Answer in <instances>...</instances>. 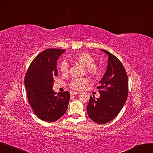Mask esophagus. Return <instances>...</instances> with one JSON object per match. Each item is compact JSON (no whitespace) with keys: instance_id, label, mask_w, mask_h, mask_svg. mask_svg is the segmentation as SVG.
<instances>
[{"instance_id":"obj_1","label":"esophagus","mask_w":153,"mask_h":153,"mask_svg":"<svg viewBox=\"0 0 153 153\" xmlns=\"http://www.w3.org/2000/svg\"><path fill=\"white\" fill-rule=\"evenodd\" d=\"M70 94H71V95L74 96V95H78V92H76V91H71V92H70Z\"/></svg>"}]
</instances>
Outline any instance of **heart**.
<instances>
[{"mask_svg": "<svg viewBox=\"0 0 153 153\" xmlns=\"http://www.w3.org/2000/svg\"><path fill=\"white\" fill-rule=\"evenodd\" d=\"M72 59L81 65L86 67L88 74L94 78H99L102 74V70L100 65L95 63V58L88 53L80 52L72 57ZM60 71L66 73L69 70V65L66 61H63L59 65ZM89 84V80L85 78H74L70 83V87L76 90H82Z\"/></svg>", "mask_w": 153, "mask_h": 153, "instance_id": "obj_1", "label": "heart"}]
</instances>
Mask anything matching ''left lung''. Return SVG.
I'll use <instances>...</instances> for the list:
<instances>
[{
    "label": "left lung",
    "mask_w": 153,
    "mask_h": 153,
    "mask_svg": "<svg viewBox=\"0 0 153 153\" xmlns=\"http://www.w3.org/2000/svg\"><path fill=\"white\" fill-rule=\"evenodd\" d=\"M108 54L107 71L100 82V97L95 99L90 97L87 107L89 117L95 123L103 124L114 119L123 108L128 95V77L120 61L114 54L101 50Z\"/></svg>",
    "instance_id": "obj_1"
}]
</instances>
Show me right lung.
Listing matches in <instances>:
<instances>
[{"label": "right lung", "mask_w": 153, "mask_h": 153, "mask_svg": "<svg viewBox=\"0 0 153 153\" xmlns=\"http://www.w3.org/2000/svg\"><path fill=\"white\" fill-rule=\"evenodd\" d=\"M65 51L47 49L30 63L24 78L28 102L35 114L44 121L54 122L66 112L70 101L68 91L57 94L53 90L54 78L58 75L56 62Z\"/></svg>", "instance_id": "add662e5"}]
</instances>
